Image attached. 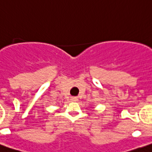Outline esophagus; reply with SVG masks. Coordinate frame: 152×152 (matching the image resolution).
Segmentation results:
<instances>
[{"label": "esophagus", "instance_id": "obj_1", "mask_svg": "<svg viewBox=\"0 0 152 152\" xmlns=\"http://www.w3.org/2000/svg\"><path fill=\"white\" fill-rule=\"evenodd\" d=\"M71 100H72V102H76V101H77V99L76 98V97H73V98L71 99Z\"/></svg>", "mask_w": 152, "mask_h": 152}]
</instances>
